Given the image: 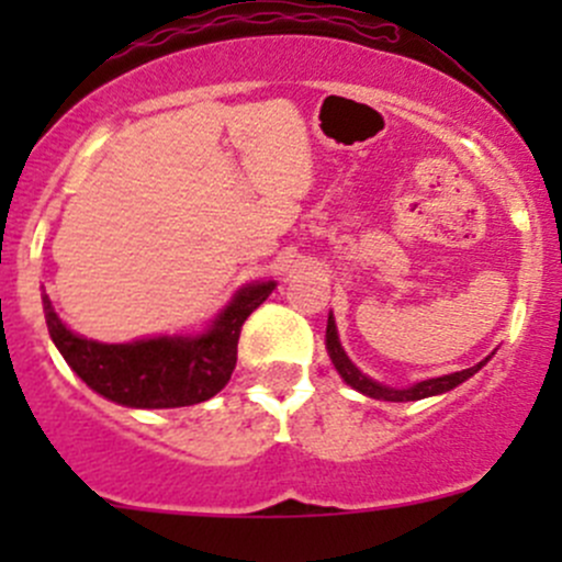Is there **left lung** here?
Returning <instances> with one entry per match:
<instances>
[{
    "instance_id": "8db88e82",
    "label": "left lung",
    "mask_w": 562,
    "mask_h": 562,
    "mask_svg": "<svg viewBox=\"0 0 562 562\" xmlns=\"http://www.w3.org/2000/svg\"><path fill=\"white\" fill-rule=\"evenodd\" d=\"M326 348H328V356H331L334 367H337V372L345 378V383H350V386H353L356 391L372 396V400H386V402H413V400H424V396L443 394V391H451L454 386H459V383H464L470 375H475V372L484 367V361H481V364L470 367V370L454 372V375L432 378V381H422V383H416V386H411V389L381 386V383L370 381V378L361 375V372L356 370L353 364H350V359L345 356L342 345H339L337 326H334L331 315H328V326H326Z\"/></svg>"
}]
</instances>
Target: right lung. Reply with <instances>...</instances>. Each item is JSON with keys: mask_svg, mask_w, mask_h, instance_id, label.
Here are the masks:
<instances>
[{"mask_svg": "<svg viewBox=\"0 0 562 562\" xmlns=\"http://www.w3.org/2000/svg\"><path fill=\"white\" fill-rule=\"evenodd\" d=\"M274 282H255L236 293L223 315L195 339L160 337L133 345H103L72 334L43 293L45 323L67 364L87 386L127 407H184L206 402L225 389L236 367L241 326Z\"/></svg>", "mask_w": 562, "mask_h": 562, "instance_id": "1", "label": "right lung"}]
</instances>
